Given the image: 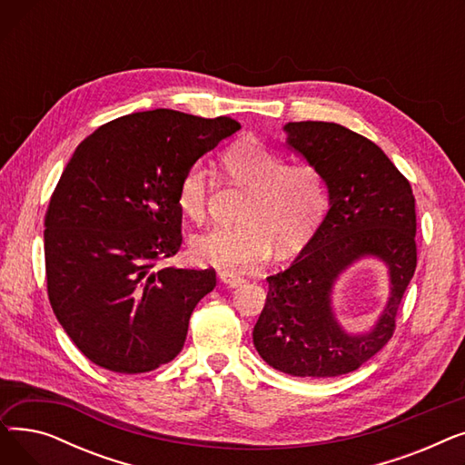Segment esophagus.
I'll return each instance as SVG.
<instances>
[{"label":"esophagus","mask_w":465,"mask_h":465,"mask_svg":"<svg viewBox=\"0 0 465 465\" xmlns=\"http://www.w3.org/2000/svg\"><path fill=\"white\" fill-rule=\"evenodd\" d=\"M218 279L223 281L224 284H228V286H239V284L245 282V279H242V277L237 275V273H233V272H220V273H218Z\"/></svg>","instance_id":"34e87169"}]
</instances>
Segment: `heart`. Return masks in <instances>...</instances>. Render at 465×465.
Segmentation results:
<instances>
[{
  "label": "heart",
  "mask_w": 465,
  "mask_h": 465,
  "mask_svg": "<svg viewBox=\"0 0 465 465\" xmlns=\"http://www.w3.org/2000/svg\"><path fill=\"white\" fill-rule=\"evenodd\" d=\"M224 175L249 192L239 228H216L192 241L193 258L223 270H254L270 258L273 245L292 252L311 239L328 209L322 171L288 158L263 143H237L220 158ZM177 205L192 223L202 224L209 205V177L192 163L179 179Z\"/></svg>",
  "instance_id": "obj_1"
}]
</instances>
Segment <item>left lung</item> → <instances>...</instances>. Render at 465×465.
<instances>
[{"instance_id":"8db88e82","label":"left lung","mask_w":465,"mask_h":465,"mask_svg":"<svg viewBox=\"0 0 465 465\" xmlns=\"http://www.w3.org/2000/svg\"><path fill=\"white\" fill-rule=\"evenodd\" d=\"M284 130L292 149L324 173L330 211L288 270L267 277L254 347L288 375H345L373 358L396 331L398 309L417 270L414 195L368 137L333 122H288ZM360 255L389 263L393 296L373 332L351 336L336 326L329 294L336 275Z\"/></svg>"}]
</instances>
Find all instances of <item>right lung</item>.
<instances>
[{
  "mask_svg": "<svg viewBox=\"0 0 465 465\" xmlns=\"http://www.w3.org/2000/svg\"><path fill=\"white\" fill-rule=\"evenodd\" d=\"M230 116L132 113L97 128L65 165L45 214L48 302L77 349L135 375L173 360L214 270H177V184L239 130Z\"/></svg>",
  "mask_w": 465,
  "mask_h": 465,
  "instance_id": "right-lung-1",
  "label": "right lung"
}]
</instances>
